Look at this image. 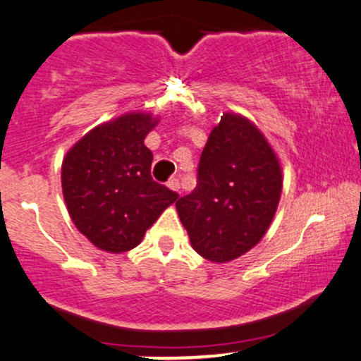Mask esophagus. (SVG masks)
Returning <instances> with one entry per match:
<instances>
[{"label": "esophagus", "instance_id": "esophagus-1", "mask_svg": "<svg viewBox=\"0 0 361 361\" xmlns=\"http://www.w3.org/2000/svg\"><path fill=\"white\" fill-rule=\"evenodd\" d=\"M168 187L173 190V192H180V181H178V178H171V180L168 181Z\"/></svg>", "mask_w": 361, "mask_h": 361}]
</instances>
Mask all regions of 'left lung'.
Segmentation results:
<instances>
[{"label": "left lung", "mask_w": 361, "mask_h": 361, "mask_svg": "<svg viewBox=\"0 0 361 361\" xmlns=\"http://www.w3.org/2000/svg\"><path fill=\"white\" fill-rule=\"evenodd\" d=\"M281 190L279 161L260 130L226 113L202 150L195 190L176 202V211L195 252L223 264L262 240Z\"/></svg>", "instance_id": "1"}]
</instances>
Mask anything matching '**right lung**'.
I'll return each instance as SVG.
<instances>
[{"label": "right lung", "instance_id": "obj_1", "mask_svg": "<svg viewBox=\"0 0 361 361\" xmlns=\"http://www.w3.org/2000/svg\"><path fill=\"white\" fill-rule=\"evenodd\" d=\"M156 123L150 114L128 113L96 126L63 159L61 187L71 221L101 250L135 248L178 199L150 176L152 152L144 138Z\"/></svg>", "mask_w": 361, "mask_h": 361}]
</instances>
